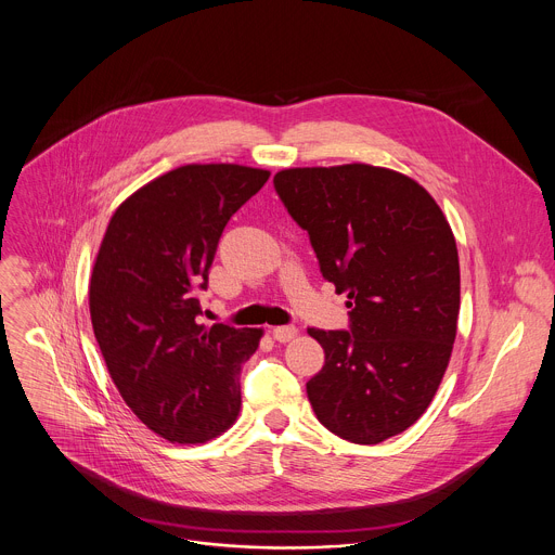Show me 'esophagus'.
Listing matches in <instances>:
<instances>
[{"mask_svg":"<svg viewBox=\"0 0 555 555\" xmlns=\"http://www.w3.org/2000/svg\"><path fill=\"white\" fill-rule=\"evenodd\" d=\"M296 334H298V330L294 325H281V327L272 330V336L276 343H289Z\"/></svg>","mask_w":555,"mask_h":555,"instance_id":"obj_1","label":"esophagus"}]
</instances>
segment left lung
I'll use <instances>...</instances> for the list:
<instances>
[{
    "label": "left lung",
    "mask_w": 555,
    "mask_h": 555,
    "mask_svg": "<svg viewBox=\"0 0 555 555\" xmlns=\"http://www.w3.org/2000/svg\"><path fill=\"white\" fill-rule=\"evenodd\" d=\"M274 189L351 309L349 332L307 330L325 349L307 382L315 417L364 446L404 433L430 406L456 336L450 223L415 180L371 165L285 169Z\"/></svg>",
    "instance_id": "8db88e82"
}]
</instances>
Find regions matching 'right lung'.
<instances>
[{"instance_id":"obj_1","label":"right lung","mask_w":555,"mask_h":555,"mask_svg":"<svg viewBox=\"0 0 555 555\" xmlns=\"http://www.w3.org/2000/svg\"><path fill=\"white\" fill-rule=\"evenodd\" d=\"M240 165H186L127 197L90 279V315L125 404L155 435L206 443L242 409V364L261 330L197 325L228 219L268 182Z\"/></svg>"}]
</instances>
